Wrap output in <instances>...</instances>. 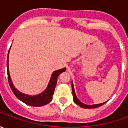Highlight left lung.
Here are the masks:
<instances>
[{"label":"left lung","mask_w":128,"mask_h":128,"mask_svg":"<svg viewBox=\"0 0 128 128\" xmlns=\"http://www.w3.org/2000/svg\"><path fill=\"white\" fill-rule=\"evenodd\" d=\"M72 96H73V100L74 102L76 103L77 105H78L79 106H80L82 108H86V109H91V108H98L100 106H102L103 104H105L106 102H102V103H100V104H95V105H86L82 103V102L78 100V98H77L76 95V92H75V89H74V86H73V83L72 82Z\"/></svg>","instance_id":"1"}]
</instances>
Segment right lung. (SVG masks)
<instances>
[{
  "instance_id": "1",
  "label": "right lung",
  "mask_w": 128,
  "mask_h": 128,
  "mask_svg": "<svg viewBox=\"0 0 128 128\" xmlns=\"http://www.w3.org/2000/svg\"><path fill=\"white\" fill-rule=\"evenodd\" d=\"M10 51V50H9ZM9 51L8 54L7 58V70H8V82L10 87L12 90V92L14 93V95L18 98V99H19L20 100L23 102L24 103L27 104L30 106H33V107H40L43 106L45 105H47L48 103H49L52 99V96L54 94V90L56 88L57 83V80L59 76V75L66 71V68H62L60 70H58L54 71L52 73L51 77H50V80L48 82V85L47 86L46 89L45 90L42 92L40 94L38 95H34V96H30L27 95L25 93H22L19 90H18L17 89L15 88V86H13L12 82L11 80V78L10 76V72H9V62H8V57H9Z\"/></svg>"
}]
</instances>
